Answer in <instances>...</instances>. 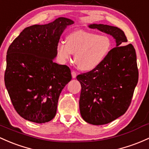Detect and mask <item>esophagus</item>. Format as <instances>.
<instances>
[{
  "label": "esophagus",
  "mask_w": 149,
  "mask_h": 149,
  "mask_svg": "<svg viewBox=\"0 0 149 149\" xmlns=\"http://www.w3.org/2000/svg\"><path fill=\"white\" fill-rule=\"evenodd\" d=\"M72 78H75L77 77V73L74 71L72 72Z\"/></svg>",
  "instance_id": "1"
}]
</instances>
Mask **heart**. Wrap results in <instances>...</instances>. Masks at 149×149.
Listing matches in <instances>:
<instances>
[{
    "mask_svg": "<svg viewBox=\"0 0 149 149\" xmlns=\"http://www.w3.org/2000/svg\"><path fill=\"white\" fill-rule=\"evenodd\" d=\"M111 49L109 37L98 36L85 30H76L66 38V43H58L56 49L60 60L65 62L74 54V61L82 71H92L107 58Z\"/></svg>",
    "mask_w": 149,
    "mask_h": 149,
    "instance_id": "b5f03b06",
    "label": "heart"
}]
</instances>
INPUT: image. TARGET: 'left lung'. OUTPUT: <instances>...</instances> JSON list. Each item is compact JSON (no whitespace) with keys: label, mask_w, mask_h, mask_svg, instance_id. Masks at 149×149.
Masks as SVG:
<instances>
[{"label":"left lung","mask_w":149,"mask_h":149,"mask_svg":"<svg viewBox=\"0 0 149 149\" xmlns=\"http://www.w3.org/2000/svg\"><path fill=\"white\" fill-rule=\"evenodd\" d=\"M88 27L110 35L116 47L99 67L77 77L81 84L79 111L90 124L103 125L125 113L138 83L136 55L132 44L117 27L90 24Z\"/></svg>","instance_id":"1"}]
</instances>
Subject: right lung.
Returning a JSON list of instances; mask_svg holds the SVG:
<instances>
[{"label": "right lung", "instance_id": "right-lung-1", "mask_svg": "<svg viewBox=\"0 0 149 149\" xmlns=\"http://www.w3.org/2000/svg\"><path fill=\"white\" fill-rule=\"evenodd\" d=\"M73 23L71 19L60 17L45 25H31L9 46L5 85L23 119L42 124L55 116L60 94L72 75L68 66L53 60L60 36Z\"/></svg>", "mask_w": 149, "mask_h": 149}]
</instances>
